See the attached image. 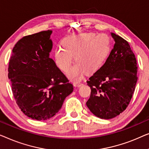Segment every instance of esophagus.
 Instances as JSON below:
<instances>
[{"mask_svg":"<svg viewBox=\"0 0 149 149\" xmlns=\"http://www.w3.org/2000/svg\"><path fill=\"white\" fill-rule=\"evenodd\" d=\"M81 85H83V84L81 82H74V86L75 87H79V86H81Z\"/></svg>","mask_w":149,"mask_h":149,"instance_id":"1","label":"esophagus"}]
</instances>
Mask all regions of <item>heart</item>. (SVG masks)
<instances>
[{"mask_svg":"<svg viewBox=\"0 0 149 149\" xmlns=\"http://www.w3.org/2000/svg\"><path fill=\"white\" fill-rule=\"evenodd\" d=\"M62 46L54 51L56 63L65 72L72 65L74 55L76 63L69 70L68 75L77 81L86 72L93 74L100 70L109 54L111 40L105 33H81L65 38Z\"/></svg>","mask_w":149,"mask_h":149,"instance_id":"heart-1","label":"heart"}]
</instances>
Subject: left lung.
I'll return each mask as SVG.
<instances>
[{
  "label": "left lung",
  "instance_id": "8db88e82",
  "mask_svg": "<svg viewBox=\"0 0 149 149\" xmlns=\"http://www.w3.org/2000/svg\"><path fill=\"white\" fill-rule=\"evenodd\" d=\"M113 49L99 70L87 81L91 93L86 105L95 116L109 119L125 110L137 81V63L128 42L111 33Z\"/></svg>",
  "mask_w": 149,
  "mask_h": 149
}]
</instances>
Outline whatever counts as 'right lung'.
Returning <instances> with one entry per match:
<instances>
[{
    "label": "right lung",
    "instance_id": "1",
    "mask_svg": "<svg viewBox=\"0 0 149 149\" xmlns=\"http://www.w3.org/2000/svg\"><path fill=\"white\" fill-rule=\"evenodd\" d=\"M52 32L42 31L20 39L13 49L8 68L16 103L26 116L36 120L53 117L74 90L49 57Z\"/></svg>",
    "mask_w": 149,
    "mask_h": 149
}]
</instances>
